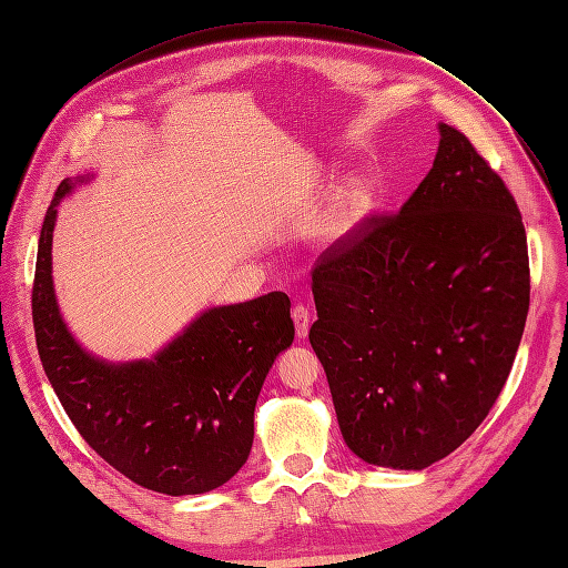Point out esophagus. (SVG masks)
<instances>
[{
  "label": "esophagus",
  "instance_id": "esophagus-1",
  "mask_svg": "<svg viewBox=\"0 0 568 568\" xmlns=\"http://www.w3.org/2000/svg\"><path fill=\"white\" fill-rule=\"evenodd\" d=\"M291 317H294V324H296V336L305 338L307 329H311V311H307L305 305H296Z\"/></svg>",
  "mask_w": 568,
  "mask_h": 568
}]
</instances>
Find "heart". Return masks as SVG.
I'll use <instances>...</instances> for the list:
<instances>
[{
	"instance_id": "1",
	"label": "heart",
	"mask_w": 568,
	"mask_h": 568,
	"mask_svg": "<svg viewBox=\"0 0 568 568\" xmlns=\"http://www.w3.org/2000/svg\"><path fill=\"white\" fill-rule=\"evenodd\" d=\"M372 189L363 180H355L343 186L332 201L329 213L324 215V242L329 246H338L346 242V239H351L359 227H363V222L372 213Z\"/></svg>"
}]
</instances>
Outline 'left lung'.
<instances>
[{"mask_svg": "<svg viewBox=\"0 0 568 568\" xmlns=\"http://www.w3.org/2000/svg\"><path fill=\"white\" fill-rule=\"evenodd\" d=\"M434 168L313 272L311 346L341 436L367 464L448 457L500 395L528 315L526 230L500 175L438 123Z\"/></svg>", "mask_w": 568, "mask_h": 568, "instance_id": "obj_1", "label": "left lung"}]
</instances>
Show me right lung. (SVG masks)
I'll use <instances>...</instances> for the list:
<instances>
[{"label": "right lung", "instance_id": "add662e5", "mask_svg": "<svg viewBox=\"0 0 568 568\" xmlns=\"http://www.w3.org/2000/svg\"><path fill=\"white\" fill-rule=\"evenodd\" d=\"M94 175L68 178L47 209L38 244L32 322L47 379L90 448L134 484L201 495L244 467L253 412L274 359L294 343L282 291L205 307L151 357L111 363L68 329L51 277L59 203Z\"/></svg>", "mask_w": 568, "mask_h": 568}]
</instances>
